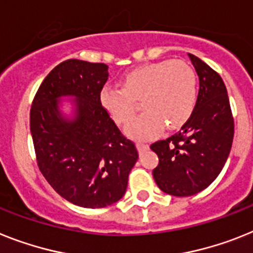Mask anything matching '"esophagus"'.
<instances>
[{"label": "esophagus", "mask_w": 253, "mask_h": 253, "mask_svg": "<svg viewBox=\"0 0 253 253\" xmlns=\"http://www.w3.org/2000/svg\"><path fill=\"white\" fill-rule=\"evenodd\" d=\"M136 146H137V149H139L140 153H143V152H145V150L149 149V145L145 143H141V141H137Z\"/></svg>", "instance_id": "esophagus-1"}]
</instances>
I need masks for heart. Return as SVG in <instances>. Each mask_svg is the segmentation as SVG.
Here are the masks:
<instances>
[{
	"instance_id": "1",
	"label": "heart",
	"mask_w": 253,
	"mask_h": 253,
	"mask_svg": "<svg viewBox=\"0 0 253 253\" xmlns=\"http://www.w3.org/2000/svg\"><path fill=\"white\" fill-rule=\"evenodd\" d=\"M197 76L182 60H162L141 65L127 73L122 88L105 86L100 101L117 125H126L135 113V101L141 100L144 113L126 127L132 139L158 136L163 127L180 128L192 117L197 105Z\"/></svg>"
}]
</instances>
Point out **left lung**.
<instances>
[{"instance_id":"1","label":"left lung","mask_w":253,"mask_h":253,"mask_svg":"<svg viewBox=\"0 0 253 253\" xmlns=\"http://www.w3.org/2000/svg\"><path fill=\"white\" fill-rule=\"evenodd\" d=\"M199 77V92L192 117L181 130L150 149L159 158L153 177L162 192L189 197L202 192L221 172L234 136L224 81L205 61L188 54Z\"/></svg>"}]
</instances>
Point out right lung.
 Returning a JSON list of instances; mask_svg holds the SVG:
<instances>
[{"label":"right lung","mask_w":253,"mask_h":253,"mask_svg":"<svg viewBox=\"0 0 253 253\" xmlns=\"http://www.w3.org/2000/svg\"><path fill=\"white\" fill-rule=\"evenodd\" d=\"M108 65L69 59L52 69L31 108V133L37 165L58 194L84 209H101L122 198L139 154L100 101ZM74 97L75 112L58 109Z\"/></svg>","instance_id":"1"}]
</instances>
